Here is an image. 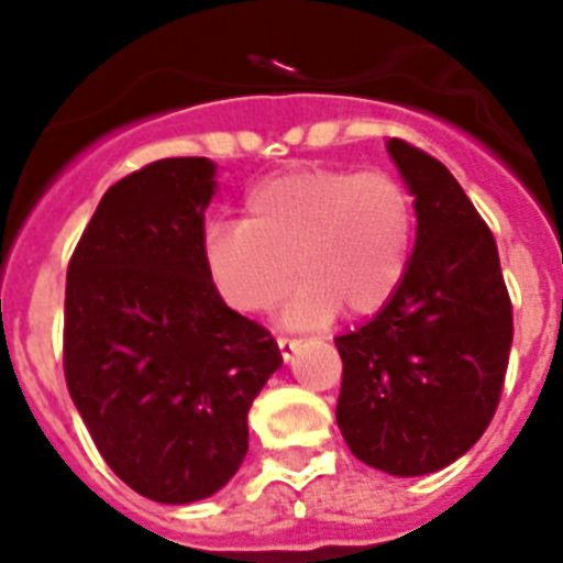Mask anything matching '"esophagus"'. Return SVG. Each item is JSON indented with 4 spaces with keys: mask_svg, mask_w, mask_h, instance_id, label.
Masks as SVG:
<instances>
[{
    "mask_svg": "<svg viewBox=\"0 0 563 563\" xmlns=\"http://www.w3.org/2000/svg\"><path fill=\"white\" fill-rule=\"evenodd\" d=\"M276 343H278V352H282V357H285V361H290V357L298 352V346H301V338L278 335Z\"/></svg>",
    "mask_w": 563,
    "mask_h": 563,
    "instance_id": "obj_1",
    "label": "esophagus"
}]
</instances>
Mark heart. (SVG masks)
Segmentation results:
<instances>
[{
  "label": "heart",
  "mask_w": 563,
  "mask_h": 563,
  "mask_svg": "<svg viewBox=\"0 0 563 563\" xmlns=\"http://www.w3.org/2000/svg\"><path fill=\"white\" fill-rule=\"evenodd\" d=\"M415 247V200L389 172L305 166L256 183L245 220L202 236L211 285L239 312H265L305 278L287 305L292 324H321L341 307L372 316L400 290Z\"/></svg>",
  "instance_id": "obj_1"
}]
</instances>
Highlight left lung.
<instances>
[{"label":"left lung","mask_w":563,"mask_h":563,"mask_svg":"<svg viewBox=\"0 0 563 563\" xmlns=\"http://www.w3.org/2000/svg\"><path fill=\"white\" fill-rule=\"evenodd\" d=\"M386 148L415 194L417 242L389 305L335 338V417L357 460L422 476L460 460L494 420L514 305L494 233L454 174L400 137Z\"/></svg>","instance_id":"obj_1"}]
</instances>
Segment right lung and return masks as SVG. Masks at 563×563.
Here are the masks:
<instances>
[{
	"mask_svg": "<svg viewBox=\"0 0 563 563\" xmlns=\"http://www.w3.org/2000/svg\"><path fill=\"white\" fill-rule=\"evenodd\" d=\"M213 174L208 157H166L114 183L67 267L69 397L107 465L163 505L228 485L253 397L282 366L271 332L208 278Z\"/></svg>",
	"mask_w": 563,
	"mask_h": 563,
	"instance_id": "right-lung-1",
	"label": "right lung"
}]
</instances>
